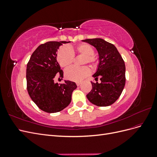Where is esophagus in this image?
<instances>
[{
  "label": "esophagus",
  "instance_id": "34e87169",
  "mask_svg": "<svg viewBox=\"0 0 157 157\" xmlns=\"http://www.w3.org/2000/svg\"><path fill=\"white\" fill-rule=\"evenodd\" d=\"M76 84H77V86H80V84H81V82H76Z\"/></svg>",
  "mask_w": 157,
  "mask_h": 157
}]
</instances>
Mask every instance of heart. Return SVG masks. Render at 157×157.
<instances>
[{
	"label": "heart",
	"mask_w": 157,
	"mask_h": 157,
	"mask_svg": "<svg viewBox=\"0 0 157 157\" xmlns=\"http://www.w3.org/2000/svg\"><path fill=\"white\" fill-rule=\"evenodd\" d=\"M94 49L88 44L82 43L77 45L75 48H69L63 46L61 48L58 54V60L61 67H68L73 62L75 54L84 56L82 64L89 63L92 67L96 65L97 58L94 54ZM90 70L87 66L83 67H71L65 71V77L72 81H81L85 77L89 75Z\"/></svg>",
	"instance_id": "b5f03b06"
}]
</instances>
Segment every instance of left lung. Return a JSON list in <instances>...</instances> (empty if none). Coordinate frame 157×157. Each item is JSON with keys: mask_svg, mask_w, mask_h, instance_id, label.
<instances>
[{"mask_svg": "<svg viewBox=\"0 0 157 157\" xmlns=\"http://www.w3.org/2000/svg\"><path fill=\"white\" fill-rule=\"evenodd\" d=\"M94 46L99 54V63L95 80L99 78L101 83L92 82V88L87 95L88 100L99 107H107L115 103L125 86L124 61L113 44L102 39L82 40Z\"/></svg>", "mask_w": 157, "mask_h": 157, "instance_id": "obj_1", "label": "left lung"}]
</instances>
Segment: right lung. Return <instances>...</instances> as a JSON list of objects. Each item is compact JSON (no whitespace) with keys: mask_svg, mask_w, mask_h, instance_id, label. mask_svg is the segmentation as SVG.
<instances>
[{"mask_svg":"<svg viewBox=\"0 0 157 157\" xmlns=\"http://www.w3.org/2000/svg\"><path fill=\"white\" fill-rule=\"evenodd\" d=\"M70 41H50L40 44L32 54L27 65L26 79L28 93L40 109L48 113L59 112L71 101V96L77 86L74 82L65 80L64 84L55 83L56 74L63 77V72L57 61L59 46Z\"/></svg>","mask_w":157,"mask_h":157,"instance_id":"obj_1","label":"right lung"}]
</instances>
